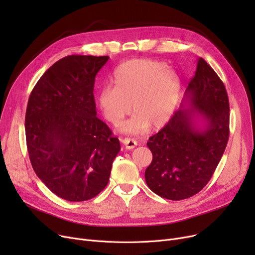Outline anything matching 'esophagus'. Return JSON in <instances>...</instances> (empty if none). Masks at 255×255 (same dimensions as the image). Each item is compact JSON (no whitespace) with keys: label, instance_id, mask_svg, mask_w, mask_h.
Returning <instances> with one entry per match:
<instances>
[{"label":"esophagus","instance_id":"34e87169","mask_svg":"<svg viewBox=\"0 0 255 255\" xmlns=\"http://www.w3.org/2000/svg\"><path fill=\"white\" fill-rule=\"evenodd\" d=\"M122 142H123V144L125 145V148H126L127 150L134 149L135 146H136V144H137V142H136L135 139L128 138V137H125V138L122 140Z\"/></svg>","mask_w":255,"mask_h":255}]
</instances>
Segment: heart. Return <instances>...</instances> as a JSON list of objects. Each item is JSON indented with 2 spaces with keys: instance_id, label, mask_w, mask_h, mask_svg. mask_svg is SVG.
Instances as JSON below:
<instances>
[{
  "instance_id": "1",
  "label": "heart",
  "mask_w": 255,
  "mask_h": 255,
  "mask_svg": "<svg viewBox=\"0 0 255 255\" xmlns=\"http://www.w3.org/2000/svg\"><path fill=\"white\" fill-rule=\"evenodd\" d=\"M166 63L135 59L121 64L113 77L114 86L103 87L97 97L104 119L118 126L134 114L121 131L139 134L150 125L159 128L171 118L180 99L182 82Z\"/></svg>"
}]
</instances>
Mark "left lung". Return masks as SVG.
<instances>
[{
	"label": "left lung",
	"instance_id": "obj_1",
	"mask_svg": "<svg viewBox=\"0 0 255 255\" xmlns=\"http://www.w3.org/2000/svg\"><path fill=\"white\" fill-rule=\"evenodd\" d=\"M185 105L192 107L186 110ZM181 107L146 142L153 154L144 172L146 185L170 200L191 197L204 188L229 141V97L222 80L203 58L196 60ZM200 118L205 122L203 128L196 124Z\"/></svg>",
	"mask_w": 255,
	"mask_h": 255
}]
</instances>
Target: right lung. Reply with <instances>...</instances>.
Returning <instances> with one entry per match:
<instances>
[{"label":"right lung","instance_id":"right-lung-1","mask_svg":"<svg viewBox=\"0 0 255 255\" xmlns=\"http://www.w3.org/2000/svg\"><path fill=\"white\" fill-rule=\"evenodd\" d=\"M68 56L40 77L26 106L24 128L34 171L69 202H85L109 183L120 141L96 115L94 84L109 61Z\"/></svg>","mask_w":255,"mask_h":255}]
</instances>
